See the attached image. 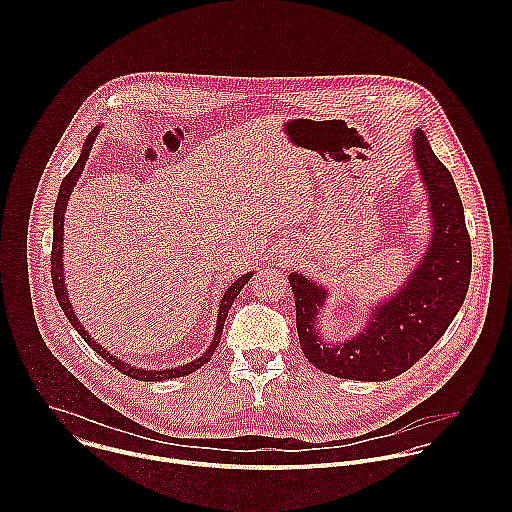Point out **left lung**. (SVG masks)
<instances>
[{
  "mask_svg": "<svg viewBox=\"0 0 512 512\" xmlns=\"http://www.w3.org/2000/svg\"><path fill=\"white\" fill-rule=\"evenodd\" d=\"M413 162L427 196L425 253L391 296L371 304L364 326L344 340H326L318 316L330 291L304 273L287 275L306 358L322 373L348 381H389L429 352L460 312L472 273L464 206L450 170L437 160L421 129L413 131Z\"/></svg>",
  "mask_w": 512,
  "mask_h": 512,
  "instance_id": "1",
  "label": "left lung"
}]
</instances>
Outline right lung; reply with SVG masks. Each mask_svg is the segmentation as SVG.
<instances>
[{
  "label": "right lung",
  "mask_w": 512,
  "mask_h": 512,
  "mask_svg": "<svg viewBox=\"0 0 512 512\" xmlns=\"http://www.w3.org/2000/svg\"><path fill=\"white\" fill-rule=\"evenodd\" d=\"M101 129H103V127L99 125V127H95V129L89 133V137H87L85 143H83V150H81V156H79L75 168H72V170L66 174V178H64L62 184H60V190H58V198H56V206H54V218H52L54 235H52V257H50V265H52V267H50V273H52V285H54L56 300H58V304H60L64 316H66L68 322L72 324V328H75V330L81 334V338H83L99 356H103V358L111 364V367H115V369L121 371L123 375L131 377V379H137V381H145V383H150V381H168V379H176V377L190 375V373L198 371L200 367H204V364L210 360L212 352L216 350L218 342H221V334H223V326H225V320H227V316H229V310H231L235 298L239 296V291L243 289V285L251 279L253 271L241 275L239 279H235V281L227 287L221 304H218L216 328H214L212 342L208 344V348H206L198 358H194V360H190V362H186V364H180V367L158 369V371H145V369L135 367V364H129V362H125V360L113 356V352H109L103 344H99L95 338H91V334L85 330V326H83L81 320L77 318V312L72 310V304H70V298H68V289H66V283H64V267H62V265H64V263H62V253H64V247H62V245H64V212H66V206H68V198H70L72 190H75V186H77V182H79V178H81V174H83V170H85V164H87V160H89V156H91V150H93V143H95V139H97V135H99Z\"/></svg>",
  "instance_id": "add662e5"
}]
</instances>
